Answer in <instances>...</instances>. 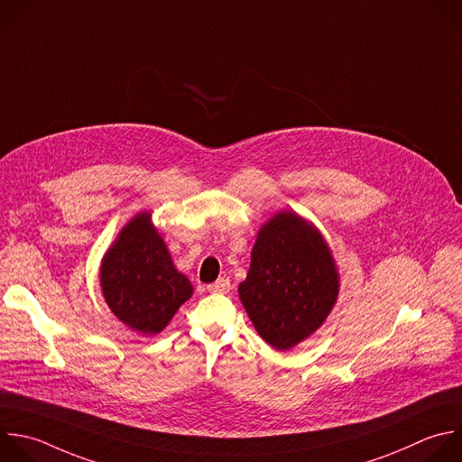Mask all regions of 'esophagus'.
Listing matches in <instances>:
<instances>
[{
  "label": "esophagus",
  "mask_w": 462,
  "mask_h": 462,
  "mask_svg": "<svg viewBox=\"0 0 462 462\" xmlns=\"http://www.w3.org/2000/svg\"><path fill=\"white\" fill-rule=\"evenodd\" d=\"M208 291L210 293H228L230 291V279L228 277H221L219 281L208 284Z\"/></svg>",
  "instance_id": "obj_1"
}]
</instances>
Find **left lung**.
Returning <instances> with one entry per match:
<instances>
[{
    "label": "left lung",
    "mask_w": 462,
    "mask_h": 462,
    "mask_svg": "<svg viewBox=\"0 0 462 462\" xmlns=\"http://www.w3.org/2000/svg\"><path fill=\"white\" fill-rule=\"evenodd\" d=\"M339 272L321 230L281 210L257 232L239 299L257 334L284 352L316 334L337 302Z\"/></svg>",
    "instance_id": "obj_1"
}]
</instances>
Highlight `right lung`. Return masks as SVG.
Returning <instances> with one entry per match:
<instances>
[{"label":"right lung","mask_w":462,"mask_h":462,"mask_svg":"<svg viewBox=\"0 0 462 462\" xmlns=\"http://www.w3.org/2000/svg\"><path fill=\"white\" fill-rule=\"evenodd\" d=\"M99 284L112 314L141 336L163 332L194 293L146 210L130 217L105 252Z\"/></svg>","instance_id":"1"}]
</instances>
